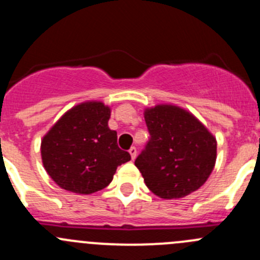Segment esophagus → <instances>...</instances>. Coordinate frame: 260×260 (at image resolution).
Listing matches in <instances>:
<instances>
[{"mask_svg":"<svg viewBox=\"0 0 260 260\" xmlns=\"http://www.w3.org/2000/svg\"><path fill=\"white\" fill-rule=\"evenodd\" d=\"M131 153V157H132V159L136 158V156H137V148L136 147H131L129 151H128Z\"/></svg>","mask_w":260,"mask_h":260,"instance_id":"1","label":"esophagus"}]
</instances>
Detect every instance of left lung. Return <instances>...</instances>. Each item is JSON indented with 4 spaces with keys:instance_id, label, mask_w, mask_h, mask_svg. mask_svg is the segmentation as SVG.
Listing matches in <instances>:
<instances>
[{
    "instance_id": "left-lung-1",
    "label": "left lung",
    "mask_w": 260,
    "mask_h": 260,
    "mask_svg": "<svg viewBox=\"0 0 260 260\" xmlns=\"http://www.w3.org/2000/svg\"><path fill=\"white\" fill-rule=\"evenodd\" d=\"M151 138L135 165L147 187L161 199L199 190L214 170L216 138L192 113L172 104L145 109Z\"/></svg>"
}]
</instances>
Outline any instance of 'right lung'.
Here are the masks:
<instances>
[{
  "mask_svg": "<svg viewBox=\"0 0 260 260\" xmlns=\"http://www.w3.org/2000/svg\"><path fill=\"white\" fill-rule=\"evenodd\" d=\"M111 108L98 101L84 102L61 115L41 140L46 172L59 187L89 195L107 187L115 170L131 159L108 127Z\"/></svg>",
  "mask_w": 260,
  "mask_h": 260,
  "instance_id": "obj_1",
  "label": "right lung"
}]
</instances>
